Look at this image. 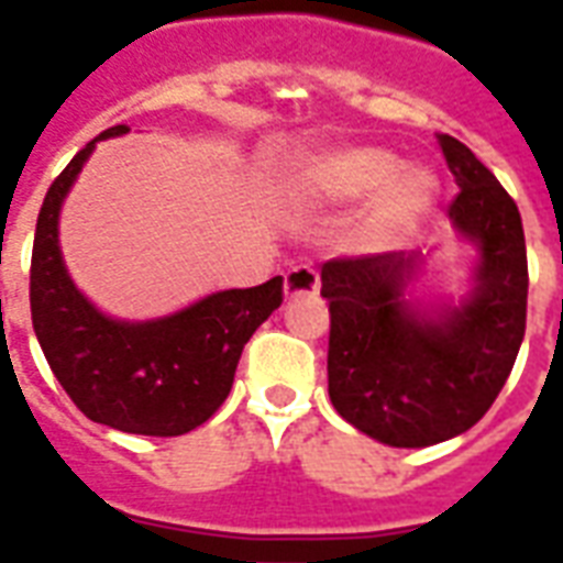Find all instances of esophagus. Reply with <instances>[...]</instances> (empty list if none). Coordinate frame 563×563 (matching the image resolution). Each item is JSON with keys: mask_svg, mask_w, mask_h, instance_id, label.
Here are the masks:
<instances>
[{"mask_svg": "<svg viewBox=\"0 0 563 563\" xmlns=\"http://www.w3.org/2000/svg\"><path fill=\"white\" fill-rule=\"evenodd\" d=\"M286 298L305 292H317L319 289V271L310 268V265H295L289 274H286Z\"/></svg>", "mask_w": 563, "mask_h": 563, "instance_id": "esophagus-1", "label": "esophagus"}]
</instances>
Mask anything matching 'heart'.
Masks as SVG:
<instances>
[{
    "label": "heart",
    "mask_w": 563,
    "mask_h": 563,
    "mask_svg": "<svg viewBox=\"0 0 563 563\" xmlns=\"http://www.w3.org/2000/svg\"><path fill=\"white\" fill-rule=\"evenodd\" d=\"M295 196L317 205H353L367 199L365 238L391 244L428 217L437 201V180L422 168H398L389 150L331 147L307 153L289 172Z\"/></svg>",
    "instance_id": "heart-1"
}]
</instances>
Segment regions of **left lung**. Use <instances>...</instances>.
I'll return each mask as SVG.
<instances>
[{"label":"left lung","instance_id":"obj_1","mask_svg":"<svg viewBox=\"0 0 563 563\" xmlns=\"http://www.w3.org/2000/svg\"><path fill=\"white\" fill-rule=\"evenodd\" d=\"M459 196L449 220L479 250L459 307L416 310L404 289L419 253L341 256L322 265L334 410L386 446L419 449L479 422L516 365L528 317V253L516 201L471 147L437 135Z\"/></svg>","mask_w":563,"mask_h":563}]
</instances>
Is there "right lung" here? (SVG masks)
I'll return each instance as SVG.
<instances>
[{
    "instance_id": "add662e5",
    "label": "right lung",
    "mask_w": 563,
    "mask_h": 563,
    "mask_svg": "<svg viewBox=\"0 0 563 563\" xmlns=\"http://www.w3.org/2000/svg\"><path fill=\"white\" fill-rule=\"evenodd\" d=\"M126 132L129 126H111L96 141ZM96 141L44 196L32 244V329L54 377L87 419L126 434H186L229 398L244 343L280 307L283 277L213 292L147 322L104 317L78 292L59 253V208Z\"/></svg>"
}]
</instances>
